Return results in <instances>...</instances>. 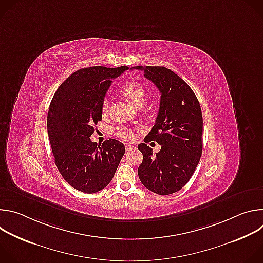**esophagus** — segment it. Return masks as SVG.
Wrapping results in <instances>:
<instances>
[{"label": "esophagus", "mask_w": 263, "mask_h": 263, "mask_svg": "<svg viewBox=\"0 0 263 263\" xmlns=\"http://www.w3.org/2000/svg\"><path fill=\"white\" fill-rule=\"evenodd\" d=\"M125 147H126V152H130V151H132V149L134 148V146H133V145L128 144V143L125 145Z\"/></svg>", "instance_id": "1"}]
</instances>
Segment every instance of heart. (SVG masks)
<instances>
[{"label":"heart","mask_w":263,"mask_h":263,"mask_svg":"<svg viewBox=\"0 0 263 263\" xmlns=\"http://www.w3.org/2000/svg\"><path fill=\"white\" fill-rule=\"evenodd\" d=\"M121 95L129 101L132 106L135 108H141L145 103L147 99V92L146 89L142 84H140L137 81H130L125 83L121 87ZM101 111L103 115H106V112L108 111V102L104 101L101 107ZM116 134L126 140H130L132 138V132L129 129L126 128H121L116 131Z\"/></svg>","instance_id":"obj_1"}]
</instances>
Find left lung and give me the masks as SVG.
<instances>
[{
	"mask_svg": "<svg viewBox=\"0 0 263 263\" xmlns=\"http://www.w3.org/2000/svg\"><path fill=\"white\" fill-rule=\"evenodd\" d=\"M159 89L160 106L155 125L144 142L156 141L161 149L153 154L146 143L138 144L143 159L137 173L148 191L165 196L180 191L199 164L203 141L200 103L183 79L164 66H133Z\"/></svg>",
	"mask_w": 263,
	"mask_h": 263,
	"instance_id": "obj_1",
	"label": "left lung"
}]
</instances>
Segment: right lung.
<instances>
[{
    "instance_id": "1",
    "label": "right lung",
    "mask_w": 263,
    "mask_h": 263,
    "mask_svg": "<svg viewBox=\"0 0 263 263\" xmlns=\"http://www.w3.org/2000/svg\"><path fill=\"white\" fill-rule=\"evenodd\" d=\"M128 66L81 68L58 87L48 112V134L55 164L63 179L85 194L102 191L114 178L125 145L109 138L90 140L93 125L102 121L101 107L111 85Z\"/></svg>"
}]
</instances>
